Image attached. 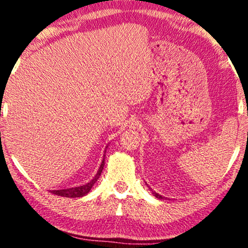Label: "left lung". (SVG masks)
I'll return each mask as SVG.
<instances>
[{"instance_id":"left-lung-1","label":"left lung","mask_w":248,"mask_h":248,"mask_svg":"<svg viewBox=\"0 0 248 248\" xmlns=\"http://www.w3.org/2000/svg\"><path fill=\"white\" fill-rule=\"evenodd\" d=\"M149 189H150V187H149ZM152 192H153V195H154V196H155V197H156V198H158V199H163V198H164V197H162V196H161V195H158V193H157V192L153 191V190H152Z\"/></svg>"}]
</instances>
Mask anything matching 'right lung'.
Returning a JSON list of instances; mask_svg holds the SVG:
<instances>
[{"mask_svg": "<svg viewBox=\"0 0 248 248\" xmlns=\"http://www.w3.org/2000/svg\"><path fill=\"white\" fill-rule=\"evenodd\" d=\"M104 166H105V158L102 160L100 167H99V170L98 172H96V175L93 177L92 181H90L88 183L84 184V186H76V187H69V189H62V190H52V193H55L57 196H62V197H67V198H76V197H82V196L87 195L88 192L91 191V189H92V186H94L95 182L98 181L99 177H100L101 172H102V169H104Z\"/></svg>", "mask_w": 248, "mask_h": 248, "instance_id": "add662e5", "label": "right lung"}]
</instances>
